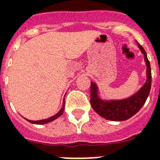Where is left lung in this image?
<instances>
[{
    "instance_id": "8db88e82",
    "label": "left lung",
    "mask_w": 160,
    "mask_h": 160,
    "mask_svg": "<svg viewBox=\"0 0 160 160\" xmlns=\"http://www.w3.org/2000/svg\"><path fill=\"white\" fill-rule=\"evenodd\" d=\"M137 44L144 55L146 66V80L138 92L123 99L104 100L99 96V89L96 83L91 81V106L95 112L104 119L113 121L127 120L138 113L148 98L151 87V64L143 47L138 41Z\"/></svg>"
}]
</instances>
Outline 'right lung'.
<instances>
[{
    "label": "right lung",
    "instance_id": "obj_1",
    "mask_svg": "<svg viewBox=\"0 0 160 160\" xmlns=\"http://www.w3.org/2000/svg\"><path fill=\"white\" fill-rule=\"evenodd\" d=\"M64 99H65V98H64ZM65 100H63V103H62V107L61 110H60L58 112L56 115H53V116H51V117L48 118V119H41V120H30V119H26L27 120H28V122H30V123H35V124H45V123H49V122H52L53 121L54 119H56L57 118L60 117L62 115V113H63L64 111V104H65Z\"/></svg>",
    "mask_w": 160,
    "mask_h": 160
}]
</instances>
